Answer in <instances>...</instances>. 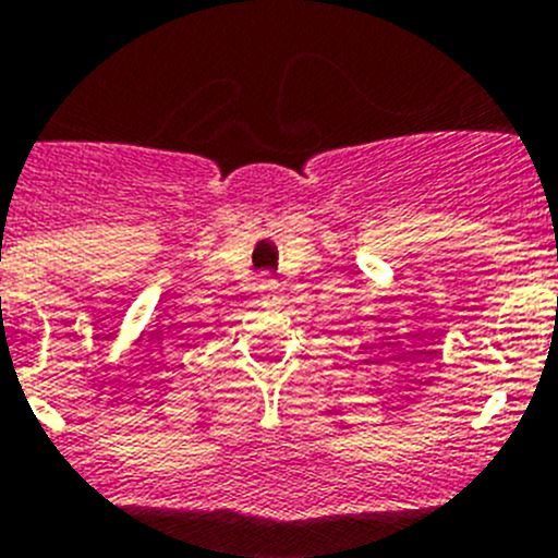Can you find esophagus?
I'll return each mask as SVG.
<instances>
[{
  "label": "esophagus",
  "mask_w": 558,
  "mask_h": 558,
  "mask_svg": "<svg viewBox=\"0 0 558 558\" xmlns=\"http://www.w3.org/2000/svg\"><path fill=\"white\" fill-rule=\"evenodd\" d=\"M256 293H259V302L265 307H279L284 302L282 284L276 282L274 276H259V284H256Z\"/></svg>",
  "instance_id": "34e87169"
}]
</instances>
